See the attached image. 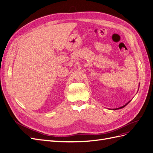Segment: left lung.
<instances>
[{"label":"left lung","instance_id":"left-lung-1","mask_svg":"<svg viewBox=\"0 0 153 153\" xmlns=\"http://www.w3.org/2000/svg\"><path fill=\"white\" fill-rule=\"evenodd\" d=\"M129 103V102H128ZM128 103H127V104H126V105H124V106H121V107H120V108H115V110H117V109H120V108H123V107H124V106H126L128 104Z\"/></svg>","mask_w":153,"mask_h":153}]
</instances>
